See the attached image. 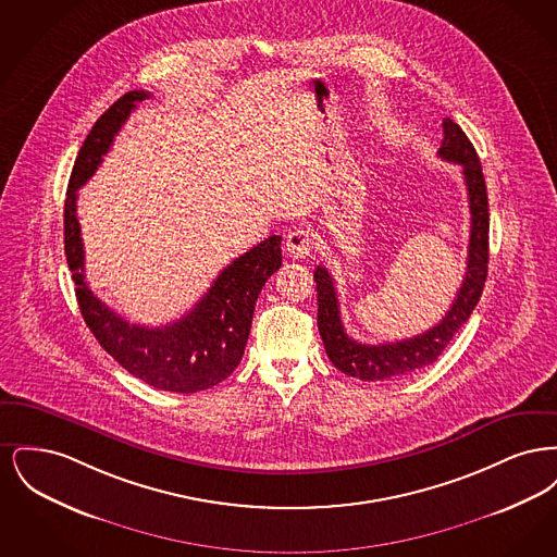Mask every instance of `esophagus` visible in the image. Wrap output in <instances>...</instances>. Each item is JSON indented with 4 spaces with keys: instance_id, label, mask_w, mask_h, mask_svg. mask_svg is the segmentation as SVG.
<instances>
[{
    "instance_id": "esophagus-1",
    "label": "esophagus",
    "mask_w": 557,
    "mask_h": 557,
    "mask_svg": "<svg viewBox=\"0 0 557 557\" xmlns=\"http://www.w3.org/2000/svg\"><path fill=\"white\" fill-rule=\"evenodd\" d=\"M311 250H313V236L309 230L298 227V230H292L286 236V252L292 259H307Z\"/></svg>"
}]
</instances>
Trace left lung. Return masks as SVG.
<instances>
[{
	"label": "left lung",
	"instance_id": "8db88e82",
	"mask_svg": "<svg viewBox=\"0 0 557 557\" xmlns=\"http://www.w3.org/2000/svg\"><path fill=\"white\" fill-rule=\"evenodd\" d=\"M443 132L445 137L438 148V157L447 162L461 164V173L468 187L470 214H472L466 275L445 318L424 334H418L407 341L386 343V345H361L345 332V325L341 319V307H338V294L334 288V277L323 265H318L313 273L318 282L319 334L325 346V352L334 363V368L363 382L409 375L434 363L453 341V336L459 332V327L472 315L486 282L488 198H486L482 164L468 135L461 132V127L453 123L449 116L443 119Z\"/></svg>",
	"mask_w": 557,
	"mask_h": 557
}]
</instances>
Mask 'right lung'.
<instances>
[{"label":"right lung","mask_w":557,"mask_h":557,"mask_svg":"<svg viewBox=\"0 0 557 557\" xmlns=\"http://www.w3.org/2000/svg\"><path fill=\"white\" fill-rule=\"evenodd\" d=\"M150 98L129 91L96 121L75 160L64 202V252L73 271L81 315L108 355L141 382L169 393H198L223 382L238 368L250 334L257 298L267 280L282 267V236H269L232 265L184 318L160 325H135L89 290L85 250L77 219V189L98 171L135 107Z\"/></svg>","instance_id":"obj_1"}]
</instances>
